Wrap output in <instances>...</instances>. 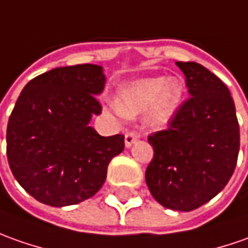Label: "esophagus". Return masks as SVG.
Returning <instances> with one entry per match:
<instances>
[{
  "label": "esophagus",
  "mask_w": 248,
  "mask_h": 248,
  "mask_svg": "<svg viewBox=\"0 0 248 248\" xmlns=\"http://www.w3.org/2000/svg\"><path fill=\"white\" fill-rule=\"evenodd\" d=\"M139 138H140V134H138L136 131H128L127 134H125V138H124L125 146H127V147H131L132 144L135 143L136 140H139Z\"/></svg>",
  "instance_id": "esophagus-1"
}]
</instances>
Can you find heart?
Wrapping results in <instances>:
<instances>
[{"label":"heart","instance_id":"obj_1","mask_svg":"<svg viewBox=\"0 0 248 248\" xmlns=\"http://www.w3.org/2000/svg\"><path fill=\"white\" fill-rule=\"evenodd\" d=\"M184 84L179 78H146L131 81L119 91L117 110L127 117L147 112L153 125H164L182 102Z\"/></svg>","mask_w":248,"mask_h":248}]
</instances>
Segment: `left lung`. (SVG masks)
<instances>
[{
    "instance_id": "obj_1",
    "label": "left lung",
    "mask_w": 248,
    "mask_h": 248,
    "mask_svg": "<svg viewBox=\"0 0 248 248\" xmlns=\"http://www.w3.org/2000/svg\"><path fill=\"white\" fill-rule=\"evenodd\" d=\"M187 98L149 135L154 155L146 169L151 195L172 210L191 212L220 192L236 168L240 132L235 104L222 81L198 62L177 61Z\"/></svg>"
}]
</instances>
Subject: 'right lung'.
<instances>
[{"label": "right lung", "mask_w": 248, "mask_h": 248, "mask_svg": "<svg viewBox=\"0 0 248 248\" xmlns=\"http://www.w3.org/2000/svg\"><path fill=\"white\" fill-rule=\"evenodd\" d=\"M105 86L93 64L54 68L30 80L12 110L6 155L15 179L46 205H76L102 187L108 165L124 150V135L101 136L89 127L102 112Z\"/></svg>", "instance_id": "right-lung-1"}]
</instances>
